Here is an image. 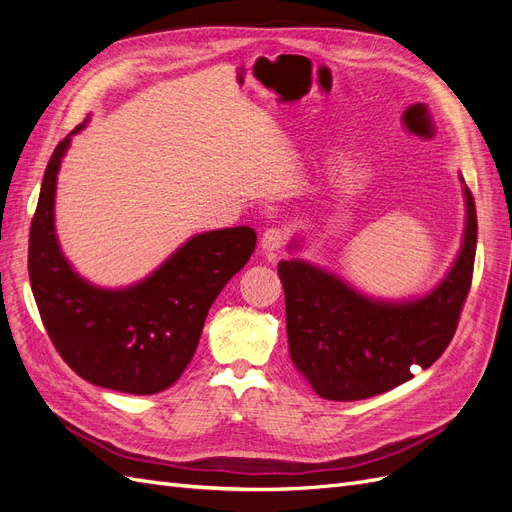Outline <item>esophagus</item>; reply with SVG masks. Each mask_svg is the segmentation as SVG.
<instances>
[{
  "label": "esophagus",
  "instance_id": "obj_1",
  "mask_svg": "<svg viewBox=\"0 0 512 512\" xmlns=\"http://www.w3.org/2000/svg\"><path fill=\"white\" fill-rule=\"evenodd\" d=\"M288 235H290V230L282 228V226H273V228L265 230V235H262V239H260L262 254L280 252L284 243H286V239H288Z\"/></svg>",
  "mask_w": 512,
  "mask_h": 512
}]
</instances>
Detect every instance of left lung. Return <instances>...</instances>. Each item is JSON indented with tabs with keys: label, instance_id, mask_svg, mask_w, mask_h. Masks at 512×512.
I'll list each match as a JSON object with an SVG mask.
<instances>
[{
	"label": "left lung",
	"instance_id": "1",
	"mask_svg": "<svg viewBox=\"0 0 512 512\" xmlns=\"http://www.w3.org/2000/svg\"><path fill=\"white\" fill-rule=\"evenodd\" d=\"M466 228L444 280L423 297H367L342 277L301 258L282 260L277 273L286 297L290 361L309 386L331 401L367 399L408 382L451 344L466 301L476 254V207L463 181ZM290 250H301L299 239Z\"/></svg>",
	"mask_w": 512,
	"mask_h": 512
}]
</instances>
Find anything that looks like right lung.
Wrapping results in <instances>:
<instances>
[{
  "label": "right lung",
  "mask_w": 512,
  "mask_h": 512,
  "mask_svg": "<svg viewBox=\"0 0 512 512\" xmlns=\"http://www.w3.org/2000/svg\"><path fill=\"white\" fill-rule=\"evenodd\" d=\"M87 123V119H85ZM74 128L44 170L29 230V282L53 346L83 380L130 395L168 389L192 361L209 307L256 247L250 226L209 230L126 288H102L74 271L55 235V190Z\"/></svg>",
  "instance_id": "right-lung-1"
}]
</instances>
